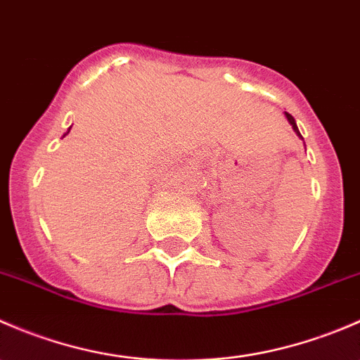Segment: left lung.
I'll return each mask as SVG.
<instances>
[{
    "instance_id": "1",
    "label": "left lung",
    "mask_w": 360,
    "mask_h": 360,
    "mask_svg": "<svg viewBox=\"0 0 360 360\" xmlns=\"http://www.w3.org/2000/svg\"><path fill=\"white\" fill-rule=\"evenodd\" d=\"M285 118H288V122L292 125V130H294V132H296V136L300 137V139H303V137H301V134H300V129H297V125H296V120H294L292 116L289 115V112H285Z\"/></svg>"
}]
</instances>
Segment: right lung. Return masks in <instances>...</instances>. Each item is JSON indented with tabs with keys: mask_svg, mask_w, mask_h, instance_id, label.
Returning a JSON list of instances; mask_svg holds the SVG:
<instances>
[{
	"mask_svg": "<svg viewBox=\"0 0 360 360\" xmlns=\"http://www.w3.org/2000/svg\"><path fill=\"white\" fill-rule=\"evenodd\" d=\"M69 130H71V129H69ZM69 130H68V132H66V134H69ZM66 134H64V136H66Z\"/></svg>",
	"mask_w": 360,
	"mask_h": 360,
	"instance_id": "obj_1",
	"label": "right lung"
}]
</instances>
